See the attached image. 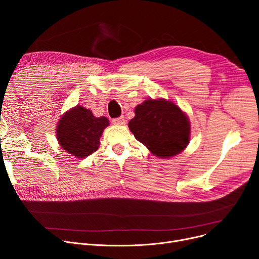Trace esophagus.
I'll return each mask as SVG.
<instances>
[{
	"mask_svg": "<svg viewBox=\"0 0 259 259\" xmlns=\"http://www.w3.org/2000/svg\"><path fill=\"white\" fill-rule=\"evenodd\" d=\"M112 122H113L114 125H118V126L125 125V117H124V116H119V117L113 118V119H112Z\"/></svg>",
	"mask_w": 259,
	"mask_h": 259,
	"instance_id": "obj_1",
	"label": "esophagus"
}]
</instances>
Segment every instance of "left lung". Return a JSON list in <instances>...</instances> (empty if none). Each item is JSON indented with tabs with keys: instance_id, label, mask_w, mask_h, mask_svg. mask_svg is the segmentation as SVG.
<instances>
[{
	"instance_id": "obj_1",
	"label": "left lung",
	"mask_w": 259,
	"mask_h": 259,
	"mask_svg": "<svg viewBox=\"0 0 259 259\" xmlns=\"http://www.w3.org/2000/svg\"><path fill=\"white\" fill-rule=\"evenodd\" d=\"M129 129L152 154L168 158L180 154L190 142V121L181 108L164 99H149L135 107Z\"/></svg>"
}]
</instances>
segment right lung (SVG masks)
I'll use <instances>...</instances> for the list:
<instances>
[{
    "instance_id": "right-lung-1",
    "label": "right lung",
    "mask_w": 259,
    "mask_h": 259,
    "mask_svg": "<svg viewBox=\"0 0 259 259\" xmlns=\"http://www.w3.org/2000/svg\"><path fill=\"white\" fill-rule=\"evenodd\" d=\"M107 126V117H95L89 109L76 106L60 118L57 139L68 153L84 158L98 150L100 138Z\"/></svg>"
}]
</instances>
